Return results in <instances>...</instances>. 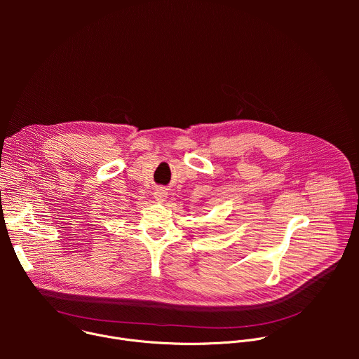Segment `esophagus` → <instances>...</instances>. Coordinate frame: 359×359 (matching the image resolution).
Instances as JSON below:
<instances>
[{"mask_svg":"<svg viewBox=\"0 0 359 359\" xmlns=\"http://www.w3.org/2000/svg\"><path fill=\"white\" fill-rule=\"evenodd\" d=\"M155 197H156V200L163 201V200L168 197V193H166V190L159 189V190H156V191H155Z\"/></svg>","mask_w":359,"mask_h":359,"instance_id":"esophagus-1","label":"esophagus"}]
</instances>
